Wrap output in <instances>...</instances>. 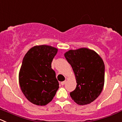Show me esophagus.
Listing matches in <instances>:
<instances>
[{"mask_svg": "<svg viewBox=\"0 0 122 122\" xmlns=\"http://www.w3.org/2000/svg\"><path fill=\"white\" fill-rule=\"evenodd\" d=\"M66 80H65V81H61V85H62V86H63V85H64L65 84H66Z\"/></svg>", "mask_w": 122, "mask_h": 122, "instance_id": "34e87169", "label": "esophagus"}]
</instances>
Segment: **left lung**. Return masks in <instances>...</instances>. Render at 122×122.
I'll return each mask as SVG.
<instances>
[{"label":"left lung","mask_w":122,"mask_h":122,"mask_svg":"<svg viewBox=\"0 0 122 122\" xmlns=\"http://www.w3.org/2000/svg\"><path fill=\"white\" fill-rule=\"evenodd\" d=\"M64 56L71 65L76 80V87L70 92L79 105L89 104L101 94L104 85L105 66L101 56L86 48L69 50Z\"/></svg>","instance_id":"8db88e82"}]
</instances>
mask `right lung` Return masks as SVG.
Wrapping results in <instances>:
<instances>
[{
    "instance_id": "add662e5",
    "label": "right lung",
    "mask_w": 122,
    "mask_h": 122,
    "mask_svg": "<svg viewBox=\"0 0 122 122\" xmlns=\"http://www.w3.org/2000/svg\"><path fill=\"white\" fill-rule=\"evenodd\" d=\"M58 49L49 45H36L28 51L19 72L22 92L30 102L45 106L51 102L59 88L51 63Z\"/></svg>"
}]
</instances>
